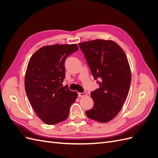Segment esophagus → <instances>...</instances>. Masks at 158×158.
I'll use <instances>...</instances> for the list:
<instances>
[{
    "label": "esophagus",
    "mask_w": 158,
    "mask_h": 158,
    "mask_svg": "<svg viewBox=\"0 0 158 158\" xmlns=\"http://www.w3.org/2000/svg\"><path fill=\"white\" fill-rule=\"evenodd\" d=\"M87 94H86V93L85 92H82V93H78V97H84V96H85V95H86Z\"/></svg>",
    "instance_id": "obj_1"
}]
</instances>
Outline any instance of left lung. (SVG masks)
Masks as SVG:
<instances>
[{
  "mask_svg": "<svg viewBox=\"0 0 158 158\" xmlns=\"http://www.w3.org/2000/svg\"><path fill=\"white\" fill-rule=\"evenodd\" d=\"M99 88L92 92L94 107L85 111L100 123L111 121L125 103L131 82V72L123 49L111 40H95L78 44Z\"/></svg>",
  "mask_w": 158,
  "mask_h": 158,
  "instance_id": "left-lung-1",
  "label": "left lung"
}]
</instances>
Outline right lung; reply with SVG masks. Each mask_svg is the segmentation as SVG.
I'll return each mask as SVG.
<instances>
[{
	"instance_id": "right-lung-1",
	"label": "right lung",
	"mask_w": 158,
	"mask_h": 158,
	"mask_svg": "<svg viewBox=\"0 0 158 158\" xmlns=\"http://www.w3.org/2000/svg\"><path fill=\"white\" fill-rule=\"evenodd\" d=\"M78 50L76 44L44 46L28 63L26 92L35 113L47 125L65 121L78 97L77 92L69 90L67 85L61 87L65 78V60Z\"/></svg>"
}]
</instances>
